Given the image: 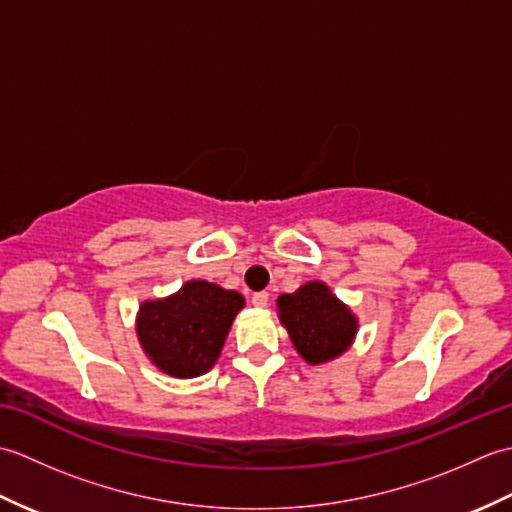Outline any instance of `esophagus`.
Returning <instances> with one entry per match:
<instances>
[{
  "instance_id": "obj_1",
  "label": "esophagus",
  "mask_w": 512,
  "mask_h": 512,
  "mask_svg": "<svg viewBox=\"0 0 512 512\" xmlns=\"http://www.w3.org/2000/svg\"><path fill=\"white\" fill-rule=\"evenodd\" d=\"M253 306L255 308H266L268 306V292H255Z\"/></svg>"
}]
</instances>
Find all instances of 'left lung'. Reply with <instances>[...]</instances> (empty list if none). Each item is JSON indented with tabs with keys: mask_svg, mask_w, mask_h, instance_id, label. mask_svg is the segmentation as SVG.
<instances>
[{
	"mask_svg": "<svg viewBox=\"0 0 512 512\" xmlns=\"http://www.w3.org/2000/svg\"><path fill=\"white\" fill-rule=\"evenodd\" d=\"M277 317L308 365H325L350 350L358 317L325 281H308L277 299Z\"/></svg>",
	"mask_w": 512,
	"mask_h": 512,
	"instance_id": "1",
	"label": "left lung"
}]
</instances>
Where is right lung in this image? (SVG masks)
Returning a JSON list of instances; mask_svg holds the SVG:
<instances>
[{"label":"right lung","instance_id":"right-lung-1","mask_svg":"<svg viewBox=\"0 0 512 512\" xmlns=\"http://www.w3.org/2000/svg\"><path fill=\"white\" fill-rule=\"evenodd\" d=\"M244 303L235 290L191 279L169 297L140 303L136 312L138 343L162 374L202 376L220 358L228 330Z\"/></svg>","mask_w":512,"mask_h":512}]
</instances>
